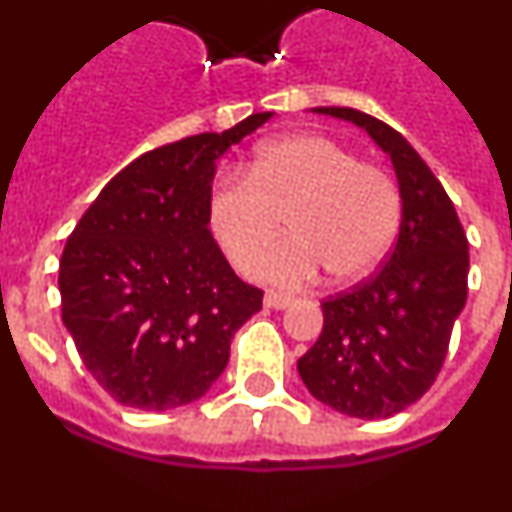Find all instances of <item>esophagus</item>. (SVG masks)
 Segmentation results:
<instances>
[{
	"label": "esophagus",
	"instance_id": "esophagus-1",
	"mask_svg": "<svg viewBox=\"0 0 512 512\" xmlns=\"http://www.w3.org/2000/svg\"><path fill=\"white\" fill-rule=\"evenodd\" d=\"M265 305L272 310H283V308H288V305H293V298L285 293H278V290H267Z\"/></svg>",
	"mask_w": 512,
	"mask_h": 512
}]
</instances>
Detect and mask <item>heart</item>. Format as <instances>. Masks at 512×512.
I'll return each mask as SVG.
<instances>
[{
	"label": "heart",
	"mask_w": 512,
	"mask_h": 512,
	"mask_svg": "<svg viewBox=\"0 0 512 512\" xmlns=\"http://www.w3.org/2000/svg\"><path fill=\"white\" fill-rule=\"evenodd\" d=\"M242 176L212 186L207 227L245 278L260 272L280 219L293 240L267 257L262 275L288 285L308 283L321 267L331 283H356L399 237L404 199L394 176L328 136L272 138L257 146Z\"/></svg>",
	"instance_id": "b5f03b06"
}]
</instances>
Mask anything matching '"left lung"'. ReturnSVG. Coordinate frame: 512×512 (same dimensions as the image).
Listing matches in <instances>:
<instances>
[{
  "instance_id": "8db88e82",
  "label": "left lung",
  "mask_w": 512,
  "mask_h": 512,
  "mask_svg": "<svg viewBox=\"0 0 512 512\" xmlns=\"http://www.w3.org/2000/svg\"><path fill=\"white\" fill-rule=\"evenodd\" d=\"M318 113L366 128L391 156L404 217L381 270L323 300L321 338L298 358V371L336 412L386 419L424 396L442 369L467 300V237L444 186L399 131L356 108Z\"/></svg>"
}]
</instances>
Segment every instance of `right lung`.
Listing matches in <instances>:
<instances>
[{
  "instance_id": "obj_1",
  "label": "right lung",
  "mask_w": 512,
  "mask_h": 512,
  "mask_svg": "<svg viewBox=\"0 0 512 512\" xmlns=\"http://www.w3.org/2000/svg\"><path fill=\"white\" fill-rule=\"evenodd\" d=\"M154 148L118 171L60 257L62 323L85 369L118 404L166 412L207 394L232 336L262 308L207 227L214 164L270 121Z\"/></svg>"
}]
</instances>
